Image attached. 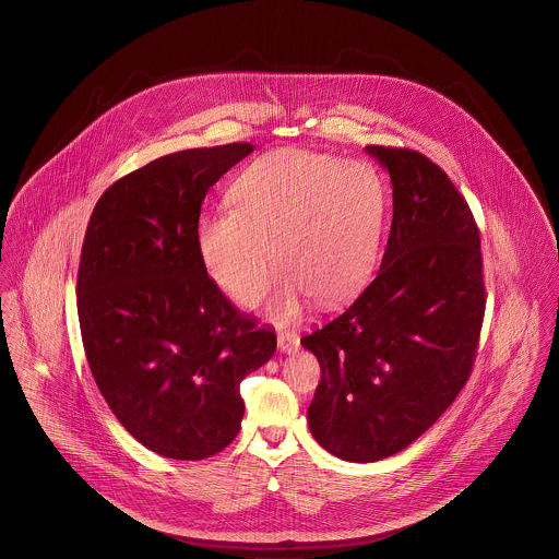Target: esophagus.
<instances>
[{
	"label": "esophagus",
	"instance_id": "obj_1",
	"mask_svg": "<svg viewBox=\"0 0 559 559\" xmlns=\"http://www.w3.org/2000/svg\"><path fill=\"white\" fill-rule=\"evenodd\" d=\"M277 349L282 354H293L299 349V336L293 332H282L277 334Z\"/></svg>",
	"mask_w": 559,
	"mask_h": 559
}]
</instances>
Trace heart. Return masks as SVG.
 <instances>
[{
	"label": "heart",
	"mask_w": 559,
	"mask_h": 559,
	"mask_svg": "<svg viewBox=\"0 0 559 559\" xmlns=\"http://www.w3.org/2000/svg\"><path fill=\"white\" fill-rule=\"evenodd\" d=\"M229 203L201 216L197 253L236 304L249 308L266 295L275 258L288 275L273 301L280 319H293L304 295L341 304L371 275L383 227V190L371 167L277 150L238 174Z\"/></svg>",
	"instance_id": "heart-1"
}]
</instances>
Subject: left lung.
<instances>
[{
  "mask_svg": "<svg viewBox=\"0 0 559 559\" xmlns=\"http://www.w3.org/2000/svg\"><path fill=\"white\" fill-rule=\"evenodd\" d=\"M367 154L392 185L379 273L349 308L301 338L321 365L310 431L332 455L360 464L403 451L455 401L486 310L466 199L418 152L369 145Z\"/></svg>",
  "mask_w": 559,
  "mask_h": 559,
  "instance_id": "obj_1",
  "label": "left lung"
}]
</instances>
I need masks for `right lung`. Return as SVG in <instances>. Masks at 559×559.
<instances>
[{
    "label": "right lung",
    "mask_w": 559,
    "mask_h": 559,
    "mask_svg": "<svg viewBox=\"0 0 559 559\" xmlns=\"http://www.w3.org/2000/svg\"><path fill=\"white\" fill-rule=\"evenodd\" d=\"M251 152L229 143L163 156L108 188L86 227L78 269L86 360L119 423L163 457L223 451L245 414L240 381L277 347L197 253L205 192Z\"/></svg>",
    "instance_id": "obj_1"
}]
</instances>
